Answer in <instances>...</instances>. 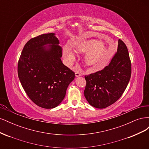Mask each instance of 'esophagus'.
<instances>
[{
    "instance_id": "1",
    "label": "esophagus",
    "mask_w": 149,
    "mask_h": 149,
    "mask_svg": "<svg viewBox=\"0 0 149 149\" xmlns=\"http://www.w3.org/2000/svg\"><path fill=\"white\" fill-rule=\"evenodd\" d=\"M81 76V74L79 72H76L75 73V76L76 77H79V76Z\"/></svg>"
}]
</instances>
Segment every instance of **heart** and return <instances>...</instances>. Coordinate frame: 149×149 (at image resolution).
I'll return each mask as SVG.
<instances>
[{
	"instance_id": "1",
	"label": "heart",
	"mask_w": 149,
	"mask_h": 149,
	"mask_svg": "<svg viewBox=\"0 0 149 149\" xmlns=\"http://www.w3.org/2000/svg\"><path fill=\"white\" fill-rule=\"evenodd\" d=\"M74 50L76 53L85 54L84 63L89 67L90 72H96L103 69L109 61L114 50L106 44L95 39H80L75 42ZM63 56L66 63L71 65L76 60V55L72 49L65 47Z\"/></svg>"
}]
</instances>
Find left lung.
<instances>
[{
  "instance_id": "8db88e82",
  "label": "left lung",
  "mask_w": 149,
  "mask_h": 149,
  "mask_svg": "<svg viewBox=\"0 0 149 149\" xmlns=\"http://www.w3.org/2000/svg\"><path fill=\"white\" fill-rule=\"evenodd\" d=\"M131 76V62L125 44L118 41L117 53L103 70L85 76L84 96L90 105L103 109L123 95Z\"/></svg>"
}]
</instances>
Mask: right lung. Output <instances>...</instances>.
I'll use <instances>...</instances> for the list:
<instances>
[{
  "instance_id": "1",
  "label": "right lung",
  "mask_w": 149,
  "mask_h": 149,
  "mask_svg": "<svg viewBox=\"0 0 149 149\" xmlns=\"http://www.w3.org/2000/svg\"><path fill=\"white\" fill-rule=\"evenodd\" d=\"M59 43L54 33L31 38L18 62V76L24 91L36 105L45 109L60 104L75 77L61 61Z\"/></svg>"
}]
</instances>
